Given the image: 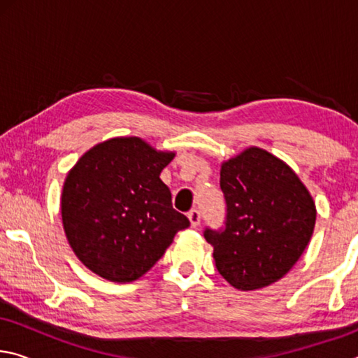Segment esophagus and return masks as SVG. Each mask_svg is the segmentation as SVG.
I'll return each mask as SVG.
<instances>
[{
  "label": "esophagus",
  "mask_w": 358,
  "mask_h": 358,
  "mask_svg": "<svg viewBox=\"0 0 358 358\" xmlns=\"http://www.w3.org/2000/svg\"><path fill=\"white\" fill-rule=\"evenodd\" d=\"M187 217H189L192 227H197L199 224H201V211L196 208H192L189 213H187Z\"/></svg>",
  "instance_id": "34e87169"
}]
</instances>
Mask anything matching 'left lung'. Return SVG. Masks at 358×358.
<instances>
[{
  "label": "left lung",
  "instance_id": "left-lung-1",
  "mask_svg": "<svg viewBox=\"0 0 358 358\" xmlns=\"http://www.w3.org/2000/svg\"><path fill=\"white\" fill-rule=\"evenodd\" d=\"M226 221L203 230L216 268L241 290L270 286L305 251L316 205L300 178L268 151L248 148L221 167Z\"/></svg>",
  "mask_w": 358,
  "mask_h": 358
}]
</instances>
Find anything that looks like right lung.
<instances>
[{
	"label": "right lung",
	"instance_id": "obj_1",
	"mask_svg": "<svg viewBox=\"0 0 358 358\" xmlns=\"http://www.w3.org/2000/svg\"><path fill=\"white\" fill-rule=\"evenodd\" d=\"M173 156L137 137H118L96 145L72 167L63 186V227L93 273L134 281L164 256L178 230L189 227L159 178Z\"/></svg>",
	"mask_w": 358,
	"mask_h": 358
}]
</instances>
